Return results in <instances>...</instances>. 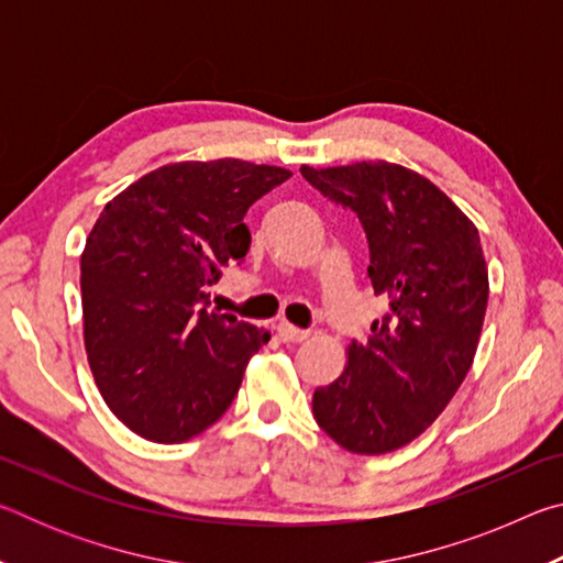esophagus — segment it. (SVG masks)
<instances>
[{"mask_svg":"<svg viewBox=\"0 0 563 563\" xmlns=\"http://www.w3.org/2000/svg\"><path fill=\"white\" fill-rule=\"evenodd\" d=\"M278 335H280L283 342H302V340L310 338V332L295 328V325H290V322H280Z\"/></svg>","mask_w":563,"mask_h":563,"instance_id":"34e87169","label":"esophagus"}]
</instances>
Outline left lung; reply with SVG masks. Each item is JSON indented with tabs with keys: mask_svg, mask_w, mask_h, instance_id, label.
Returning <instances> with one entry per match:
<instances>
[{
	"mask_svg": "<svg viewBox=\"0 0 563 563\" xmlns=\"http://www.w3.org/2000/svg\"><path fill=\"white\" fill-rule=\"evenodd\" d=\"M357 213L369 283L389 308L342 375L312 395V415L342 450L387 454L417 440L470 373L489 300L479 231L430 178L389 161L300 168Z\"/></svg>",
	"mask_w": 563,
	"mask_h": 563,
	"instance_id": "1",
	"label": "left lung"
}]
</instances>
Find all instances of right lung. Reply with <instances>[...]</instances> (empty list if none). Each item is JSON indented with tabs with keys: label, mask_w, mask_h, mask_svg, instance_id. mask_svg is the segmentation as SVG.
Segmentation results:
<instances>
[{
	"label": "right lung",
	"mask_w": 563,
	"mask_h": 563,
	"mask_svg": "<svg viewBox=\"0 0 563 563\" xmlns=\"http://www.w3.org/2000/svg\"><path fill=\"white\" fill-rule=\"evenodd\" d=\"M290 176L241 158L178 161L103 206L81 253L84 345L133 434L188 442L231 407L271 332L201 308L206 285L245 258V211Z\"/></svg>",
	"instance_id": "1"
}]
</instances>
